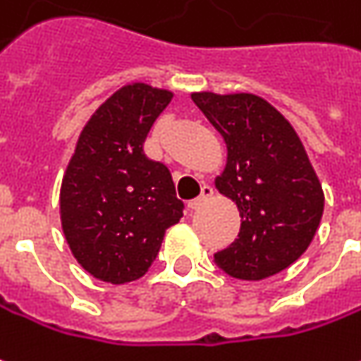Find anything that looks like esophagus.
Instances as JSON below:
<instances>
[{"label":"esophagus","mask_w":361,"mask_h":361,"mask_svg":"<svg viewBox=\"0 0 361 361\" xmlns=\"http://www.w3.org/2000/svg\"><path fill=\"white\" fill-rule=\"evenodd\" d=\"M211 197H213V188H211V185H203V188H201V195H199L197 199H193V201H189L188 207L191 211H197V209H201V207L205 205Z\"/></svg>","instance_id":"obj_1"}]
</instances>
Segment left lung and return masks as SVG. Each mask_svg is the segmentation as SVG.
<instances>
[{
	"mask_svg": "<svg viewBox=\"0 0 361 361\" xmlns=\"http://www.w3.org/2000/svg\"><path fill=\"white\" fill-rule=\"evenodd\" d=\"M191 99L226 145L215 188L240 213L238 238L215 264L236 279L259 281L289 268L321 224L324 193L291 123L254 93L197 92Z\"/></svg>",
	"mask_w": 361,
	"mask_h": 361,
	"instance_id": "8db88e82",
	"label": "left lung"
}]
</instances>
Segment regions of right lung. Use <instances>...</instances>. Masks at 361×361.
I'll return each mask as SVG.
<instances>
[{
  "instance_id": "obj_1",
  "label": "right lung",
  "mask_w": 361,
  "mask_h": 361,
  "mask_svg": "<svg viewBox=\"0 0 361 361\" xmlns=\"http://www.w3.org/2000/svg\"><path fill=\"white\" fill-rule=\"evenodd\" d=\"M173 93L135 82L85 123L60 188V221L78 264L121 286L142 277L166 228L183 215L172 173L145 154L146 137Z\"/></svg>"
}]
</instances>
